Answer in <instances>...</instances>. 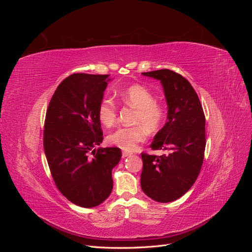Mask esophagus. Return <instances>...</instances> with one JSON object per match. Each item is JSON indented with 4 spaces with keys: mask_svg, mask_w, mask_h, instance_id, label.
<instances>
[{
    "mask_svg": "<svg viewBox=\"0 0 252 252\" xmlns=\"http://www.w3.org/2000/svg\"><path fill=\"white\" fill-rule=\"evenodd\" d=\"M122 156H123V158H127L129 156H131V152L129 151H123V154H122Z\"/></svg>",
    "mask_w": 252,
    "mask_h": 252,
    "instance_id": "34e87169",
    "label": "esophagus"
}]
</instances>
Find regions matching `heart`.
Returning a JSON list of instances; mask_svg holds the SVG:
<instances>
[{
	"mask_svg": "<svg viewBox=\"0 0 252 252\" xmlns=\"http://www.w3.org/2000/svg\"><path fill=\"white\" fill-rule=\"evenodd\" d=\"M121 96L126 104L136 109L134 123L139 125L118 128L109 134L108 142L121 149L131 151L146 138L144 126L149 132H155L161 127L164 120V109L158 103L155 102L154 94L141 85L126 88ZM97 116L103 125L110 127L114 124L117 120V105L112 98H104L98 106Z\"/></svg>",
	"mask_w": 252,
	"mask_h": 252,
	"instance_id": "obj_1",
	"label": "heart"
}]
</instances>
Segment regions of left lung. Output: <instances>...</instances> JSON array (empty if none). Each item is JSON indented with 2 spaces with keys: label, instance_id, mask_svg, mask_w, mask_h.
<instances>
[{
  "label": "left lung",
  "instance_id": "8db88e82",
  "mask_svg": "<svg viewBox=\"0 0 252 252\" xmlns=\"http://www.w3.org/2000/svg\"><path fill=\"white\" fill-rule=\"evenodd\" d=\"M161 82L166 97L167 122L150 147L166 155L142 154L141 187L159 203L178 200L192 187L201 171L206 146L205 116L195 90L184 77L169 69L142 72Z\"/></svg>",
  "mask_w": 252,
  "mask_h": 252
}]
</instances>
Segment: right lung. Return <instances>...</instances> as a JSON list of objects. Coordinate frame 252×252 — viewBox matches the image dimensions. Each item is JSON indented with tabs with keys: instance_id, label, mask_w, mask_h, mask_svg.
I'll return each instance as SVG.
<instances>
[{
	"instance_id": "right-lung-1",
	"label": "right lung",
	"mask_w": 252,
	"mask_h": 252,
	"mask_svg": "<svg viewBox=\"0 0 252 252\" xmlns=\"http://www.w3.org/2000/svg\"><path fill=\"white\" fill-rule=\"evenodd\" d=\"M108 74L74 73L53 94L44 126V151L58 189L84 208L110 195L111 171L122 157L118 147L101 148L103 132L97 116Z\"/></svg>"
}]
</instances>
